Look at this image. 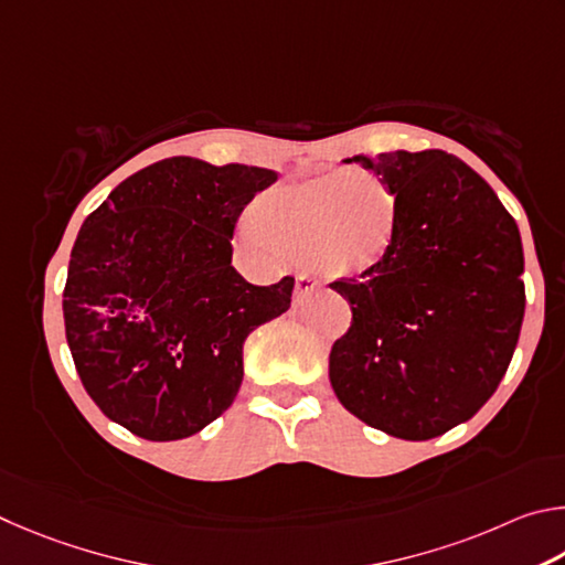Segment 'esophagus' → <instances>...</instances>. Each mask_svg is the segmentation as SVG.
<instances>
[{
	"label": "esophagus",
	"mask_w": 565,
	"mask_h": 565,
	"mask_svg": "<svg viewBox=\"0 0 565 565\" xmlns=\"http://www.w3.org/2000/svg\"><path fill=\"white\" fill-rule=\"evenodd\" d=\"M312 290H315L312 277H308V275H298V277H295V290H292L295 305H300L305 298H308V295H310Z\"/></svg>",
	"instance_id": "esophagus-1"
}]
</instances>
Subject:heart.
I'll use <instances>...</instances> for the list:
<instances>
[{
  "label": "heart",
  "mask_w": 565,
  "mask_h": 565,
  "mask_svg": "<svg viewBox=\"0 0 565 565\" xmlns=\"http://www.w3.org/2000/svg\"><path fill=\"white\" fill-rule=\"evenodd\" d=\"M250 231L280 255H305L320 275H362L390 253L397 201L380 183L350 191L340 173L310 178L265 193L250 211Z\"/></svg>",
  "instance_id": "b5f03b06"
}]
</instances>
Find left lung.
Returning a JSON list of instances; mask_svg holds the SVG:
<instances>
[{
	"mask_svg": "<svg viewBox=\"0 0 565 565\" xmlns=\"http://www.w3.org/2000/svg\"><path fill=\"white\" fill-rule=\"evenodd\" d=\"M397 201L372 270L330 282L352 308L330 382L342 407L390 437L427 441L471 419L509 370L526 290L516 221L461 158L354 156Z\"/></svg>",
	"mask_w": 565,
	"mask_h": 565,
	"instance_id": "obj_1",
	"label": "left lung"
}]
</instances>
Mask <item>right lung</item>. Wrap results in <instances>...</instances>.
<instances>
[{"instance_id":"obj_1","label":"right lung","mask_w":565,"mask_h":565,"mask_svg":"<svg viewBox=\"0 0 565 565\" xmlns=\"http://www.w3.org/2000/svg\"><path fill=\"white\" fill-rule=\"evenodd\" d=\"M275 181L257 166L163 158L78 231L66 342L88 397L136 437L185 439L221 417L241 390L245 338L290 308L295 277L263 288L231 265L237 217Z\"/></svg>"}]
</instances>
